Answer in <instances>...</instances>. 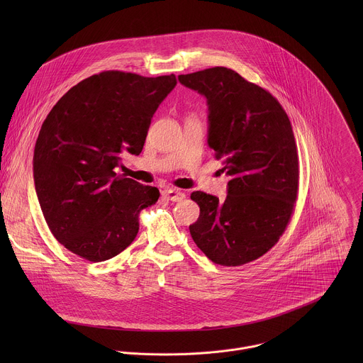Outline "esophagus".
I'll return each mask as SVG.
<instances>
[{"mask_svg":"<svg viewBox=\"0 0 363 363\" xmlns=\"http://www.w3.org/2000/svg\"><path fill=\"white\" fill-rule=\"evenodd\" d=\"M162 196L170 201H182L186 199V194L179 189H167L162 193Z\"/></svg>","mask_w":363,"mask_h":363,"instance_id":"esophagus-1","label":"esophagus"}]
</instances>
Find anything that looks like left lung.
Instances as JSON below:
<instances>
[{
  "instance_id": "obj_1",
  "label": "left lung",
  "mask_w": 363,
  "mask_h": 363,
  "mask_svg": "<svg viewBox=\"0 0 363 363\" xmlns=\"http://www.w3.org/2000/svg\"><path fill=\"white\" fill-rule=\"evenodd\" d=\"M179 81L207 98L208 145L230 176L225 201L191 194L200 206L191 238L215 264H247L277 245L294 213L299 157L291 121L268 91L230 68H207Z\"/></svg>"
}]
</instances>
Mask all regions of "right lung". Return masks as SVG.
I'll return each mask as SVG.
<instances>
[{
	"label": "right lung",
	"instance_id": "add662e5",
	"mask_svg": "<svg viewBox=\"0 0 363 363\" xmlns=\"http://www.w3.org/2000/svg\"><path fill=\"white\" fill-rule=\"evenodd\" d=\"M176 75L148 78L104 71L72 86L46 117L33 156L38 200L52 236L81 259L99 262L127 249L140 212L159 190L114 169L140 155L152 116Z\"/></svg>",
	"mask_w": 363,
	"mask_h": 363
}]
</instances>
